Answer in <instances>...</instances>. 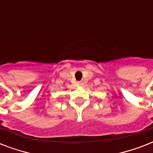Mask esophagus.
I'll return each mask as SVG.
<instances>
[{
	"mask_svg": "<svg viewBox=\"0 0 153 153\" xmlns=\"http://www.w3.org/2000/svg\"><path fill=\"white\" fill-rule=\"evenodd\" d=\"M78 85H79V86H82V85H83V82H82V81L78 82Z\"/></svg>",
	"mask_w": 153,
	"mask_h": 153,
	"instance_id": "34e87169",
	"label": "esophagus"
}]
</instances>
